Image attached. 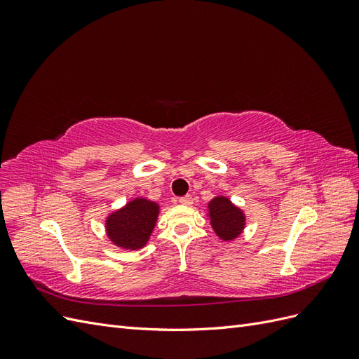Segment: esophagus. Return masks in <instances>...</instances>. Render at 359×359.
<instances>
[{
    "instance_id": "1",
    "label": "esophagus",
    "mask_w": 359,
    "mask_h": 359,
    "mask_svg": "<svg viewBox=\"0 0 359 359\" xmlns=\"http://www.w3.org/2000/svg\"><path fill=\"white\" fill-rule=\"evenodd\" d=\"M178 202H180L181 205H191V203H193V199H191L190 194H186V196H181V198L178 199Z\"/></svg>"
}]
</instances>
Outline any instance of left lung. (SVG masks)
<instances>
[{"label":"left lung","instance_id":"1","mask_svg":"<svg viewBox=\"0 0 359 359\" xmlns=\"http://www.w3.org/2000/svg\"><path fill=\"white\" fill-rule=\"evenodd\" d=\"M208 208H210V219H211L212 229L222 238V240L224 241L235 240V238L243 232L244 214L240 208H236L235 205H232L229 199L223 196L214 198L210 202Z\"/></svg>","mask_w":359,"mask_h":359}]
</instances>
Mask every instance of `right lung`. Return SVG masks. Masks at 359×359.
Listing matches in <instances>:
<instances>
[{"label":"right lung","instance_id":"1","mask_svg":"<svg viewBox=\"0 0 359 359\" xmlns=\"http://www.w3.org/2000/svg\"><path fill=\"white\" fill-rule=\"evenodd\" d=\"M157 215V203L147 199H135L128 202L126 208L107 217V236L118 247L137 250L147 244L156 226Z\"/></svg>","mask_w":359,"mask_h":359}]
</instances>
